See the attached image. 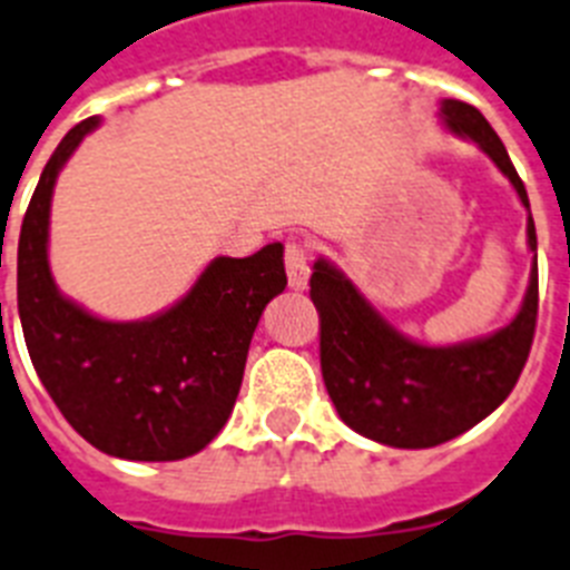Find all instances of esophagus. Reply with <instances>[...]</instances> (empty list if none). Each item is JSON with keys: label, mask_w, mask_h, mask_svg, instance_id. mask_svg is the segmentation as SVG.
I'll return each mask as SVG.
<instances>
[{"label": "esophagus", "mask_w": 570, "mask_h": 570, "mask_svg": "<svg viewBox=\"0 0 570 570\" xmlns=\"http://www.w3.org/2000/svg\"><path fill=\"white\" fill-rule=\"evenodd\" d=\"M285 271H288L291 288L303 291L312 274V244L308 242H288L285 244Z\"/></svg>", "instance_id": "obj_1"}]
</instances>
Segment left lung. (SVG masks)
<instances>
[{
	"label": "left lung",
	"instance_id": "obj_1",
	"mask_svg": "<svg viewBox=\"0 0 570 570\" xmlns=\"http://www.w3.org/2000/svg\"><path fill=\"white\" fill-rule=\"evenodd\" d=\"M443 119L454 134L474 139L510 177L524 209L528 189L504 142L465 101L445 98ZM535 250L533 215L528 220ZM312 303L320 314V370L341 420L393 449H431L449 443L495 411L528 364L539 314V271L521 312L495 335L458 346H422L381 320L358 288L328 262H314Z\"/></svg>",
	"mask_w": 570,
	"mask_h": 570
}]
</instances>
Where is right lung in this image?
Listing matches in <instances>:
<instances>
[{"label": "right lung", "instance_id": "1", "mask_svg": "<svg viewBox=\"0 0 570 570\" xmlns=\"http://www.w3.org/2000/svg\"><path fill=\"white\" fill-rule=\"evenodd\" d=\"M96 125L92 116L63 136L22 218V335L42 387L89 445L121 460H183L227 425L258 317L288 285L282 244L215 258L180 303L139 323L98 320L69 303L46 256L51 189Z\"/></svg>", "mask_w": 570, "mask_h": 570}]
</instances>
